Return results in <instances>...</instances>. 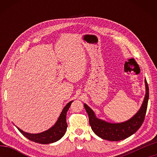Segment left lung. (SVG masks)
I'll return each instance as SVG.
<instances>
[{
    "mask_svg": "<svg viewBox=\"0 0 157 157\" xmlns=\"http://www.w3.org/2000/svg\"><path fill=\"white\" fill-rule=\"evenodd\" d=\"M145 83L146 94L141 107L131 119L124 123H109L98 119L91 109L84 104V108L89 115V124L97 136L105 140L118 141L132 136L140 128L145 120L149 99V87L146 79Z\"/></svg>",
    "mask_w": 157,
    "mask_h": 157,
    "instance_id": "8db88e82",
    "label": "left lung"
}]
</instances>
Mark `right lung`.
Returning <instances> with one entry per match:
<instances>
[{"label":"right lung","instance_id":"obj_1","mask_svg":"<svg viewBox=\"0 0 157 157\" xmlns=\"http://www.w3.org/2000/svg\"><path fill=\"white\" fill-rule=\"evenodd\" d=\"M72 102L73 101H71L66 105V107L63 109L57 123L55 124L54 126L46 132L39 133V134H29V133L22 131L18 127L17 129L23 136L32 141L41 143V144H49V143L56 142L62 139L67 129V123L66 120V113Z\"/></svg>","mask_w":157,"mask_h":157}]
</instances>
